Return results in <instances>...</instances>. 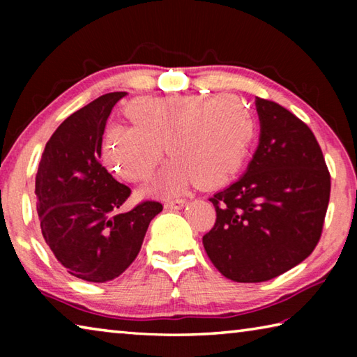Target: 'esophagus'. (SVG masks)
Here are the masks:
<instances>
[{"mask_svg":"<svg viewBox=\"0 0 357 357\" xmlns=\"http://www.w3.org/2000/svg\"><path fill=\"white\" fill-rule=\"evenodd\" d=\"M184 204H185V200H183V198H176V200L165 202V208L167 209H181V208H184Z\"/></svg>","mask_w":357,"mask_h":357,"instance_id":"obj_1","label":"esophagus"}]
</instances>
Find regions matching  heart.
<instances>
[{
    "instance_id": "1",
    "label": "heart",
    "mask_w": 357,
    "mask_h": 357,
    "mask_svg": "<svg viewBox=\"0 0 357 357\" xmlns=\"http://www.w3.org/2000/svg\"><path fill=\"white\" fill-rule=\"evenodd\" d=\"M134 126L113 124L105 130L102 154L119 176L148 179L164 155L172 157L155 181V190L176 195L200 183L219 189L244 168L257 121L234 94L168 96L130 102Z\"/></svg>"
}]
</instances>
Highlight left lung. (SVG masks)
<instances>
[{
    "instance_id": "left-lung-1",
    "label": "left lung",
    "mask_w": 357,
    "mask_h": 357,
    "mask_svg": "<svg viewBox=\"0 0 357 357\" xmlns=\"http://www.w3.org/2000/svg\"><path fill=\"white\" fill-rule=\"evenodd\" d=\"M259 143L245 174L209 202L215 223L203 236L227 279L258 283L287 273L321 238L331 174L309 126L273 100L257 98Z\"/></svg>"
}]
</instances>
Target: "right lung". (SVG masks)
I'll use <instances>...</instances> for the list:
<instances>
[{"label": "right lung", "instance_id": "add662e5", "mask_svg": "<svg viewBox=\"0 0 357 357\" xmlns=\"http://www.w3.org/2000/svg\"><path fill=\"white\" fill-rule=\"evenodd\" d=\"M124 96L104 94L66 118L47 142L36 174L42 236L66 271L86 282L123 274L164 208L146 200L119 214L130 189L100 164L107 119Z\"/></svg>", "mask_w": 357, "mask_h": 357}]
</instances>
